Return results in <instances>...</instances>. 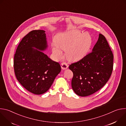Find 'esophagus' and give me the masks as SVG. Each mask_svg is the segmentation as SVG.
Returning <instances> with one entry per match:
<instances>
[{
    "instance_id": "esophagus-1",
    "label": "esophagus",
    "mask_w": 126,
    "mask_h": 126,
    "mask_svg": "<svg viewBox=\"0 0 126 126\" xmlns=\"http://www.w3.org/2000/svg\"><path fill=\"white\" fill-rule=\"evenodd\" d=\"M61 66L62 69H63V70H65V69H67L68 67V65L67 63H66V62L62 63L61 64Z\"/></svg>"
}]
</instances>
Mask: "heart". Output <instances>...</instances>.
<instances>
[{
	"label": "heart",
	"mask_w": 126,
	"mask_h": 126,
	"mask_svg": "<svg viewBox=\"0 0 126 126\" xmlns=\"http://www.w3.org/2000/svg\"><path fill=\"white\" fill-rule=\"evenodd\" d=\"M52 45V52L58 59L63 56L61 50L66 51L68 60L77 61L82 58L88 52L91 39L88 34L83 35L78 31L71 32L58 37Z\"/></svg>",
	"instance_id": "1"
}]
</instances>
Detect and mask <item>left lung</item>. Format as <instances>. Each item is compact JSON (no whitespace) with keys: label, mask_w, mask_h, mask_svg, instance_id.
<instances>
[{"label":"left lung","mask_w":126,"mask_h":126,"mask_svg":"<svg viewBox=\"0 0 126 126\" xmlns=\"http://www.w3.org/2000/svg\"><path fill=\"white\" fill-rule=\"evenodd\" d=\"M113 59V54L105 37L99 34L92 52L69 66L73 73L71 85L75 93L85 97L101 89L111 77Z\"/></svg>","instance_id":"obj_1"}]
</instances>
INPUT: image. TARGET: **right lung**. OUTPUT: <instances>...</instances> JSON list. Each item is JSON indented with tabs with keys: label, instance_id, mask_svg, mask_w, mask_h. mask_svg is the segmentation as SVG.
Instances as JSON below:
<instances>
[{
	"label": "right lung",
	"instance_id": "right-lung-1",
	"mask_svg": "<svg viewBox=\"0 0 126 126\" xmlns=\"http://www.w3.org/2000/svg\"><path fill=\"white\" fill-rule=\"evenodd\" d=\"M45 32L34 30L29 32L19 43L14 57L17 80L27 90L36 95L47 92L61 70L59 63L40 51L47 47Z\"/></svg>",
	"mask_w": 126,
	"mask_h": 126
}]
</instances>
